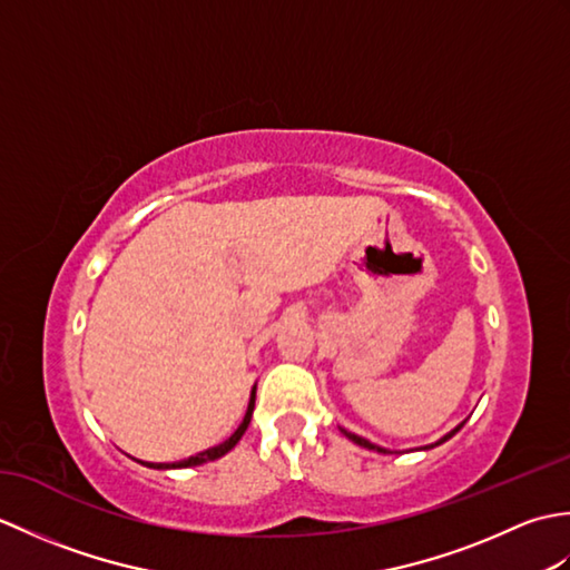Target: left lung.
<instances>
[{"mask_svg":"<svg viewBox=\"0 0 570 570\" xmlns=\"http://www.w3.org/2000/svg\"><path fill=\"white\" fill-rule=\"evenodd\" d=\"M465 423V421H463ZM463 423H460V426H455L451 433H448V435H443V439L439 441V443H435V445H441L443 441H448V439H453V435L460 431V429H463ZM345 435H347V439L350 441H353V443H357V445H362V448H370V451H377V453H390V451H384V448H380V445H374V443H370V441H365V439H360V435H355V433H350V431H345V429H341ZM433 448V445H431Z\"/></svg>","mask_w":570,"mask_h":570,"instance_id":"left-lung-1","label":"left lung"}]
</instances>
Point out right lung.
<instances>
[{"mask_svg": "<svg viewBox=\"0 0 570 570\" xmlns=\"http://www.w3.org/2000/svg\"><path fill=\"white\" fill-rule=\"evenodd\" d=\"M252 411H254V390H252V399H249V406H247V414H245V419H242L239 429H237L233 435H229L227 441H223L220 445H215V448H208V451H203V453H198V455H190V458H186V460H178V463H144V465L156 468V470H166V468H193V465H203V463H208V460L223 458L227 451H233V448L237 445V441L242 439V433L247 431V426H249V419H252Z\"/></svg>", "mask_w": 570, "mask_h": 570, "instance_id": "obj_1", "label": "right lung"}]
</instances>
